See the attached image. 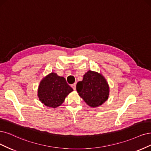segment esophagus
Segmentation results:
<instances>
[{
    "mask_svg": "<svg viewBox=\"0 0 151 151\" xmlns=\"http://www.w3.org/2000/svg\"><path fill=\"white\" fill-rule=\"evenodd\" d=\"M71 86L73 88V89L74 90H76V83H74V84H72L71 85Z\"/></svg>",
    "mask_w": 151,
    "mask_h": 151,
    "instance_id": "1",
    "label": "esophagus"
}]
</instances>
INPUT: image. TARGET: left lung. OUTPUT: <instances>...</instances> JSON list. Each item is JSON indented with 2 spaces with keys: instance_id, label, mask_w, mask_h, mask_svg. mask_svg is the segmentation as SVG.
Masks as SVG:
<instances>
[{
  "instance_id": "obj_1",
  "label": "left lung",
  "mask_w": 151,
  "mask_h": 151,
  "mask_svg": "<svg viewBox=\"0 0 151 151\" xmlns=\"http://www.w3.org/2000/svg\"><path fill=\"white\" fill-rule=\"evenodd\" d=\"M79 96L91 107H99L108 100L110 88L105 77L98 72L89 70L76 85Z\"/></svg>"
}]
</instances>
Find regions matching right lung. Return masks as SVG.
I'll use <instances>...</instances> for the list:
<instances>
[{
  "label": "right lung",
  "mask_w": 151,
  "mask_h": 151,
  "mask_svg": "<svg viewBox=\"0 0 151 151\" xmlns=\"http://www.w3.org/2000/svg\"><path fill=\"white\" fill-rule=\"evenodd\" d=\"M73 91L64 77L52 72L44 77L40 83L37 96L46 106L56 108L64 102L66 97Z\"/></svg>",
  "instance_id": "add662e5"
}]
</instances>
